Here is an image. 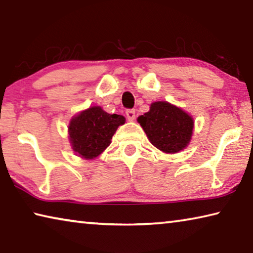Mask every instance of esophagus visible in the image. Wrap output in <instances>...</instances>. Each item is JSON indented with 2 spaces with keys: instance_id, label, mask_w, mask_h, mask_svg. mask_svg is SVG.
Listing matches in <instances>:
<instances>
[{
  "instance_id": "1",
  "label": "esophagus",
  "mask_w": 253,
  "mask_h": 253,
  "mask_svg": "<svg viewBox=\"0 0 253 253\" xmlns=\"http://www.w3.org/2000/svg\"><path fill=\"white\" fill-rule=\"evenodd\" d=\"M126 116H127L128 119H129V121H134L135 117H136L135 109H127L126 110Z\"/></svg>"
}]
</instances>
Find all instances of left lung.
<instances>
[{
  "label": "left lung",
  "instance_id": "8db88e82",
  "mask_svg": "<svg viewBox=\"0 0 253 253\" xmlns=\"http://www.w3.org/2000/svg\"><path fill=\"white\" fill-rule=\"evenodd\" d=\"M138 123L154 146L164 153H177L187 146L193 132L191 116L166 101L153 102Z\"/></svg>",
  "mask_w": 253,
  "mask_h": 253
}]
</instances>
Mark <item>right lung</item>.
<instances>
[{
	"label": "right lung",
	"mask_w": 253,
	"mask_h": 253,
	"mask_svg": "<svg viewBox=\"0 0 253 253\" xmlns=\"http://www.w3.org/2000/svg\"><path fill=\"white\" fill-rule=\"evenodd\" d=\"M125 123L122 115H110L101 107H91L71 119L69 125L70 142L79 156L91 160L110 145L119 125Z\"/></svg>",
	"instance_id": "1"
}]
</instances>
